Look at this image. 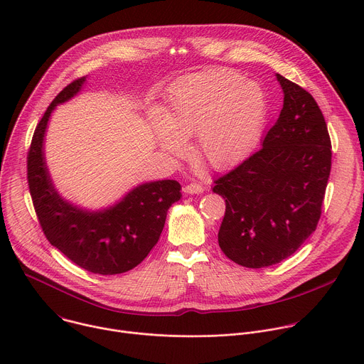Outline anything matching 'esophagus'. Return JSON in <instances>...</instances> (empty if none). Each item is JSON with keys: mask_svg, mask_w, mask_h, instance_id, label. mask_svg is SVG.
<instances>
[{"mask_svg": "<svg viewBox=\"0 0 364 364\" xmlns=\"http://www.w3.org/2000/svg\"><path fill=\"white\" fill-rule=\"evenodd\" d=\"M203 186L201 184H198V183H196V181H193V183H188L186 187H184V193H187V194H200V193H203Z\"/></svg>", "mask_w": 364, "mask_h": 364, "instance_id": "1", "label": "esophagus"}]
</instances>
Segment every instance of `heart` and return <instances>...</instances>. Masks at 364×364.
<instances>
[{
	"instance_id": "b5f03b06",
	"label": "heart",
	"mask_w": 364,
	"mask_h": 364,
	"mask_svg": "<svg viewBox=\"0 0 364 364\" xmlns=\"http://www.w3.org/2000/svg\"><path fill=\"white\" fill-rule=\"evenodd\" d=\"M268 99L262 86L232 69L183 77L168 95L166 115L151 114L157 144L171 155L187 152L196 135L198 157L215 168L240 160L262 134Z\"/></svg>"
}]
</instances>
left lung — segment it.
Listing matches in <instances>:
<instances>
[{
    "instance_id": "1",
    "label": "left lung",
    "mask_w": 364,
    "mask_h": 364,
    "mask_svg": "<svg viewBox=\"0 0 364 364\" xmlns=\"http://www.w3.org/2000/svg\"><path fill=\"white\" fill-rule=\"evenodd\" d=\"M284 107L262 148L215 180L226 201L219 246L237 265L265 268L317 229L331 171V141L316 99L277 75Z\"/></svg>"
}]
</instances>
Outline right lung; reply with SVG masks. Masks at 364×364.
Wrapping results in <instances>:
<instances>
[{"label": "right lung", "mask_w": 364, "mask_h": 364, "mask_svg": "<svg viewBox=\"0 0 364 364\" xmlns=\"http://www.w3.org/2000/svg\"><path fill=\"white\" fill-rule=\"evenodd\" d=\"M85 80L83 76L69 83L36 127L27 155V180L47 240L85 271L117 275L139 265L159 242L168 209L181 197V186L176 180L144 183L99 212L83 210L60 197L46 166L44 134L53 109L73 97Z\"/></svg>", "instance_id": "obj_1"}]
</instances>
